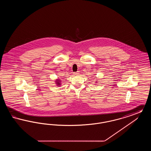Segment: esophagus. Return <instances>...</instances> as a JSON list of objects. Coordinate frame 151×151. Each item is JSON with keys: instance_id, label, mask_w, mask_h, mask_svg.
Wrapping results in <instances>:
<instances>
[{"instance_id": "esophagus-1", "label": "esophagus", "mask_w": 151, "mask_h": 151, "mask_svg": "<svg viewBox=\"0 0 151 151\" xmlns=\"http://www.w3.org/2000/svg\"><path fill=\"white\" fill-rule=\"evenodd\" d=\"M79 74V72H74V75H78Z\"/></svg>"}]
</instances>
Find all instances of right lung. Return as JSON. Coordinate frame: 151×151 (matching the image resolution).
I'll list each match as a JSON object with an SVG mask.
<instances>
[{
	"label": "right lung",
	"mask_w": 151,
	"mask_h": 151,
	"mask_svg": "<svg viewBox=\"0 0 151 151\" xmlns=\"http://www.w3.org/2000/svg\"><path fill=\"white\" fill-rule=\"evenodd\" d=\"M57 83V84H58V85H60V84H60V83Z\"/></svg>",
	"instance_id": "1"
}]
</instances>
